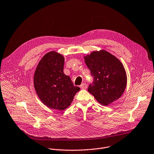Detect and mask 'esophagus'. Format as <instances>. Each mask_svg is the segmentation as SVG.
I'll return each mask as SVG.
<instances>
[{
  "label": "esophagus",
  "instance_id": "obj_1",
  "mask_svg": "<svg viewBox=\"0 0 154 154\" xmlns=\"http://www.w3.org/2000/svg\"><path fill=\"white\" fill-rule=\"evenodd\" d=\"M80 88L82 89H86L87 88V85L86 83H82L81 85H80Z\"/></svg>",
  "mask_w": 154,
  "mask_h": 154
}]
</instances>
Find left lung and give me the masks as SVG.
Returning a JSON list of instances; mask_svg holds the SVG:
<instances>
[{"label":"left lung","mask_w":154,"mask_h":154,"mask_svg":"<svg viewBox=\"0 0 154 154\" xmlns=\"http://www.w3.org/2000/svg\"><path fill=\"white\" fill-rule=\"evenodd\" d=\"M84 59L94 79L88 92L103 106H109L118 100L124 94L127 83V72L119 59L100 50L84 56Z\"/></svg>","instance_id":"left-lung-1"}]
</instances>
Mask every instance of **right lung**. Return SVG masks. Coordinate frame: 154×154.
<instances>
[{
    "instance_id": "obj_1",
    "label": "right lung",
    "mask_w": 154,
    "mask_h": 154,
    "mask_svg": "<svg viewBox=\"0 0 154 154\" xmlns=\"http://www.w3.org/2000/svg\"><path fill=\"white\" fill-rule=\"evenodd\" d=\"M64 62L61 54L50 51L40 60L33 77L34 88L41 102L49 108L60 111L71 105L80 89L64 74Z\"/></svg>"
}]
</instances>
